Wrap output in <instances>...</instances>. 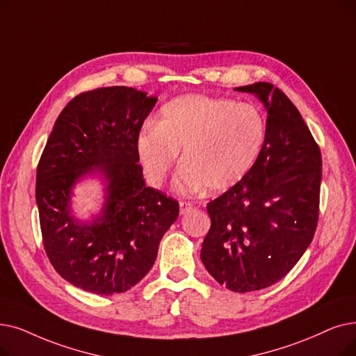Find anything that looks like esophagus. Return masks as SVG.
Listing matches in <instances>:
<instances>
[{
	"mask_svg": "<svg viewBox=\"0 0 356 356\" xmlns=\"http://www.w3.org/2000/svg\"><path fill=\"white\" fill-rule=\"evenodd\" d=\"M179 207H180V213H181V215H186V213L191 212L192 208H193V205H192L191 202H180Z\"/></svg>",
	"mask_w": 356,
	"mask_h": 356,
	"instance_id": "1",
	"label": "esophagus"
}]
</instances>
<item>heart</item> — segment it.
I'll list each match as a JSON object with an SVG mask.
<instances>
[{
  "instance_id": "heart-1",
  "label": "heart",
  "mask_w": 356,
  "mask_h": 356,
  "mask_svg": "<svg viewBox=\"0 0 356 356\" xmlns=\"http://www.w3.org/2000/svg\"><path fill=\"white\" fill-rule=\"evenodd\" d=\"M266 118L256 104L184 95L163 106L157 127L145 128L136 149L148 180L160 186L179 163L176 189L225 192L250 175L266 143Z\"/></svg>"
}]
</instances>
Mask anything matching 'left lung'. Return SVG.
I'll list each match as a JSON object with an SVG mask.
<instances>
[{"mask_svg": "<svg viewBox=\"0 0 356 356\" xmlns=\"http://www.w3.org/2000/svg\"><path fill=\"white\" fill-rule=\"evenodd\" d=\"M268 112L266 143L241 183L207 205L211 228L200 259L234 292L268 288L297 265L318 220L321 154L293 103L270 83L234 88Z\"/></svg>", "mask_w": 356, "mask_h": 356, "instance_id": "obj_1", "label": "left lung"}]
</instances>
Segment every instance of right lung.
Masks as SVG:
<instances>
[{"instance_id":"1","label":"right lung","mask_w":356,"mask_h":356,"mask_svg":"<svg viewBox=\"0 0 356 356\" xmlns=\"http://www.w3.org/2000/svg\"><path fill=\"white\" fill-rule=\"evenodd\" d=\"M157 97L104 87L72 99L58 116L36 173L43 245L55 270L97 296L131 289L149 272L179 216L173 197L145 184L136 140ZM87 178L104 188L101 209L81 220L73 189Z\"/></svg>"}]
</instances>
